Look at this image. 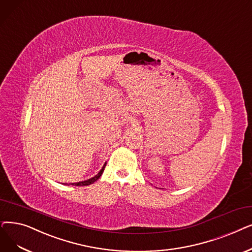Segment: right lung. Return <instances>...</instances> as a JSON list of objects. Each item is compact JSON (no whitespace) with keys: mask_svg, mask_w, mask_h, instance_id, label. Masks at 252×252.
<instances>
[{"mask_svg":"<svg viewBox=\"0 0 252 252\" xmlns=\"http://www.w3.org/2000/svg\"><path fill=\"white\" fill-rule=\"evenodd\" d=\"M105 166H106V163L104 165V167L102 168V170H101L99 173H97L94 177H93V178H91V179H89V180H85V181H81V182H77V183H72V185H76V187H84V185H90V184L94 183V181H96L97 179H99V178L101 177V175H102L103 172H104Z\"/></svg>","mask_w":252,"mask_h":252,"instance_id":"1","label":"right lung"}]
</instances>
